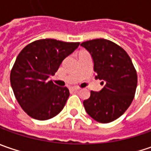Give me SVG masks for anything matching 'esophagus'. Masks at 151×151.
I'll return each instance as SVG.
<instances>
[{
  "instance_id": "esophagus-1",
  "label": "esophagus",
  "mask_w": 151,
  "mask_h": 151,
  "mask_svg": "<svg viewBox=\"0 0 151 151\" xmlns=\"http://www.w3.org/2000/svg\"><path fill=\"white\" fill-rule=\"evenodd\" d=\"M71 89H72L73 91H76L80 90V88H79V87H76V86H75V87H72Z\"/></svg>"
}]
</instances>
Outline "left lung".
Segmentation results:
<instances>
[{"instance_id":"obj_1","label":"left lung","mask_w":151,"mask_h":151,"mask_svg":"<svg viewBox=\"0 0 151 151\" xmlns=\"http://www.w3.org/2000/svg\"><path fill=\"white\" fill-rule=\"evenodd\" d=\"M92 57L96 79L105 83L83 101L86 113L102 124L119 119L130 106L137 87V73L130 57L110 40L96 38L81 44Z\"/></svg>"}]
</instances>
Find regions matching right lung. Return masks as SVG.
Wrapping results in <instances>:
<instances>
[{
    "mask_svg": "<svg viewBox=\"0 0 151 151\" xmlns=\"http://www.w3.org/2000/svg\"><path fill=\"white\" fill-rule=\"evenodd\" d=\"M79 44L39 39L27 44L17 55L11 70V86L17 101L28 116L47 120L64 108L70 96L69 89L58 86L48 79Z\"/></svg>",
    "mask_w": 151,
    "mask_h": 151,
    "instance_id": "right-lung-1",
    "label": "right lung"
}]
</instances>
